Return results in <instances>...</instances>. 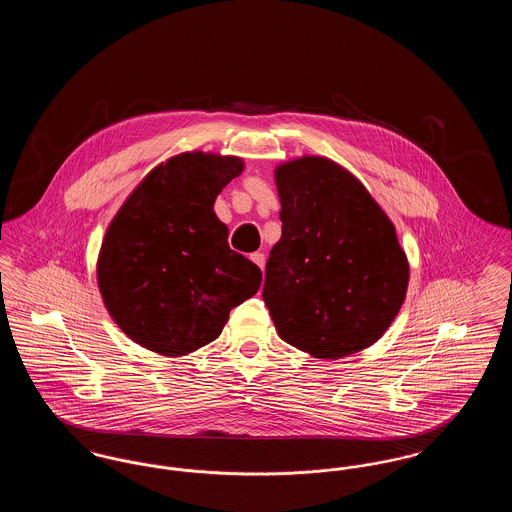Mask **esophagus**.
I'll return each mask as SVG.
<instances>
[{
  "label": "esophagus",
  "instance_id": "34e87169",
  "mask_svg": "<svg viewBox=\"0 0 512 512\" xmlns=\"http://www.w3.org/2000/svg\"><path fill=\"white\" fill-rule=\"evenodd\" d=\"M251 261L257 265V267L265 268V253H261V251H255V253H251Z\"/></svg>",
  "mask_w": 512,
  "mask_h": 512
}]
</instances>
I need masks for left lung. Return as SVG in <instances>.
I'll return each mask as SVG.
<instances>
[{"label":"left lung","instance_id":"obj_1","mask_svg":"<svg viewBox=\"0 0 512 512\" xmlns=\"http://www.w3.org/2000/svg\"><path fill=\"white\" fill-rule=\"evenodd\" d=\"M282 238L270 249L263 299L286 343L340 359L380 340L409 286L395 226L338 163L305 155L274 171Z\"/></svg>","mask_w":512,"mask_h":512}]
</instances>
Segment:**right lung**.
<instances>
[{"instance_id":"1","label":"right lung","mask_w":512,"mask_h":512,"mask_svg":"<svg viewBox=\"0 0 512 512\" xmlns=\"http://www.w3.org/2000/svg\"><path fill=\"white\" fill-rule=\"evenodd\" d=\"M240 157L186 151L157 165L111 220L98 257L105 309L122 332L167 357L217 340L261 270L228 245L215 211Z\"/></svg>"}]
</instances>
